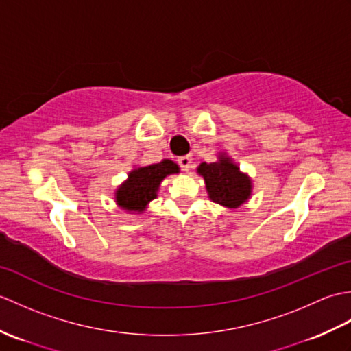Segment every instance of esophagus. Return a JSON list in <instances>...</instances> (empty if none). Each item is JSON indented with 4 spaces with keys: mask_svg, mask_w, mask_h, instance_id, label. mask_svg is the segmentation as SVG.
<instances>
[{
    "mask_svg": "<svg viewBox=\"0 0 351 351\" xmlns=\"http://www.w3.org/2000/svg\"><path fill=\"white\" fill-rule=\"evenodd\" d=\"M178 162H180V166H181V169H182V170L189 171V170H190V167H191V164H193L191 155H184V156H180V158H178Z\"/></svg>",
    "mask_w": 351,
    "mask_h": 351,
    "instance_id": "1",
    "label": "esophagus"
}]
</instances>
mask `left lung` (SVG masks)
<instances>
[{"label": "left lung", "mask_w": 351, "mask_h": 351, "mask_svg": "<svg viewBox=\"0 0 351 351\" xmlns=\"http://www.w3.org/2000/svg\"><path fill=\"white\" fill-rule=\"evenodd\" d=\"M197 173L204 176L208 196L221 206L238 208L252 195L250 178L226 154H220L215 162L200 164Z\"/></svg>", "instance_id": "1"}]
</instances>
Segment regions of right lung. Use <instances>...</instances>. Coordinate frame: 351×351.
I'll use <instances>...</instances> for the list:
<instances>
[{"instance_id": "right-lung-1", "label": "right lung", "mask_w": 351, "mask_h": 351, "mask_svg": "<svg viewBox=\"0 0 351 351\" xmlns=\"http://www.w3.org/2000/svg\"><path fill=\"white\" fill-rule=\"evenodd\" d=\"M171 173H180V167L170 160L131 170L128 180L116 190V204L130 213H143L156 197L161 181Z\"/></svg>"}]
</instances>
